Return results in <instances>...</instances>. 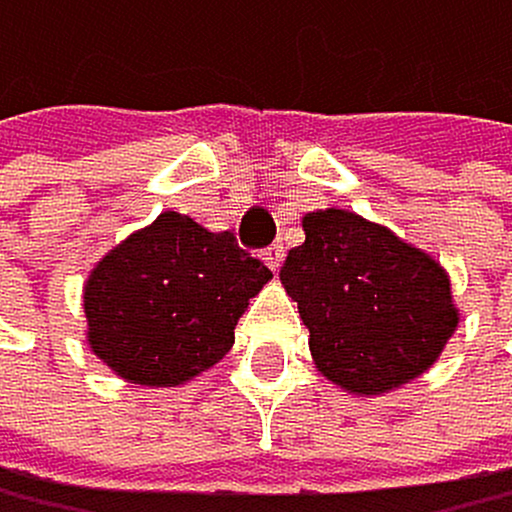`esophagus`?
Returning a JSON list of instances; mask_svg holds the SVG:
<instances>
[{"mask_svg": "<svg viewBox=\"0 0 512 512\" xmlns=\"http://www.w3.org/2000/svg\"><path fill=\"white\" fill-rule=\"evenodd\" d=\"M261 258H264V264H268L271 271H278L281 261H285V248H281V244H268V248L261 251Z\"/></svg>", "mask_w": 512, "mask_h": 512, "instance_id": "esophagus-1", "label": "esophagus"}]
</instances>
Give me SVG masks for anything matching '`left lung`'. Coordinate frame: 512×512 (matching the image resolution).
Listing matches in <instances>:
<instances>
[{
    "mask_svg": "<svg viewBox=\"0 0 512 512\" xmlns=\"http://www.w3.org/2000/svg\"><path fill=\"white\" fill-rule=\"evenodd\" d=\"M281 285L308 325L315 369L352 396H382L419 379L453 338L449 274L426 251L352 211L301 217Z\"/></svg>",
    "mask_w": 512,
    "mask_h": 512,
    "instance_id": "8db88e82",
    "label": "left lung"
}]
</instances>
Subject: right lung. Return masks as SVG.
I'll list each match as a JSON object with an SVG mask.
<instances>
[{
  "mask_svg": "<svg viewBox=\"0 0 512 512\" xmlns=\"http://www.w3.org/2000/svg\"><path fill=\"white\" fill-rule=\"evenodd\" d=\"M268 278L231 231L164 211L90 271L86 342L133 385H184L231 352L234 325Z\"/></svg>",
  "mask_w": 512,
  "mask_h": 512,
  "instance_id": "right-lung-1",
  "label": "right lung"
}]
</instances>
